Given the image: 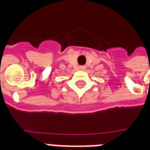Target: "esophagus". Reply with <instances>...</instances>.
Here are the masks:
<instances>
[{
    "mask_svg": "<svg viewBox=\"0 0 150 150\" xmlns=\"http://www.w3.org/2000/svg\"><path fill=\"white\" fill-rule=\"evenodd\" d=\"M79 69H85V66H80L79 67Z\"/></svg>",
    "mask_w": 150,
    "mask_h": 150,
    "instance_id": "obj_1",
    "label": "esophagus"
}]
</instances>
